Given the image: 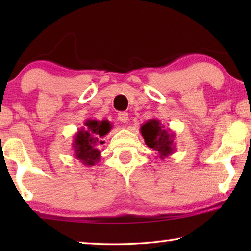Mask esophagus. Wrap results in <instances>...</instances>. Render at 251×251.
Returning a JSON list of instances; mask_svg holds the SVG:
<instances>
[{
    "label": "esophagus",
    "mask_w": 251,
    "mask_h": 251,
    "mask_svg": "<svg viewBox=\"0 0 251 251\" xmlns=\"http://www.w3.org/2000/svg\"><path fill=\"white\" fill-rule=\"evenodd\" d=\"M118 120L122 123H127L128 122V113L126 112H122L118 114Z\"/></svg>",
    "instance_id": "esophagus-1"
}]
</instances>
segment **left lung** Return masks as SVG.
<instances>
[{"instance_id": "1", "label": "left lung", "mask_w": 251, "mask_h": 251, "mask_svg": "<svg viewBox=\"0 0 251 251\" xmlns=\"http://www.w3.org/2000/svg\"><path fill=\"white\" fill-rule=\"evenodd\" d=\"M141 133L146 145L152 148L160 159L166 158L175 152V134L169 128H166L157 118H151L144 123L141 127Z\"/></svg>"}]
</instances>
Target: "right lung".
Returning <instances> with one entry per match:
<instances>
[{
	"label": "right lung",
	"mask_w": 251,
	"mask_h": 251,
	"mask_svg": "<svg viewBox=\"0 0 251 251\" xmlns=\"http://www.w3.org/2000/svg\"><path fill=\"white\" fill-rule=\"evenodd\" d=\"M108 121L86 120L84 127L74 135V155L75 158L82 161L85 166H94L100 160V146L105 142L103 138L112 129Z\"/></svg>",
	"instance_id": "add662e5"
}]
</instances>
